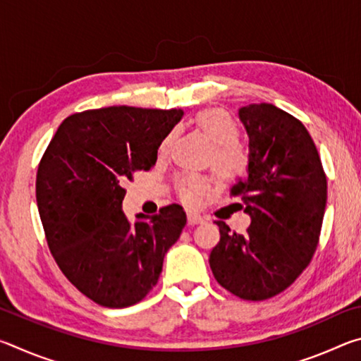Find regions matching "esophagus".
I'll return each instance as SVG.
<instances>
[{"instance_id": "1", "label": "esophagus", "mask_w": 361, "mask_h": 361, "mask_svg": "<svg viewBox=\"0 0 361 361\" xmlns=\"http://www.w3.org/2000/svg\"><path fill=\"white\" fill-rule=\"evenodd\" d=\"M204 223V218L199 215V213H188V224L189 226H194V224H200Z\"/></svg>"}]
</instances>
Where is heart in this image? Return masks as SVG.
<instances>
[{
  "instance_id": "1",
  "label": "heart",
  "mask_w": 361,
  "mask_h": 361,
  "mask_svg": "<svg viewBox=\"0 0 361 361\" xmlns=\"http://www.w3.org/2000/svg\"><path fill=\"white\" fill-rule=\"evenodd\" d=\"M192 124L212 142L210 162L213 169L226 178H234L247 170L248 152L239 142V126L234 118L224 109L207 108L200 109L192 118ZM173 133H167L159 145V152L166 154ZM180 197L185 202H192L194 197L207 189V181L200 176L186 175L176 181Z\"/></svg>"
}]
</instances>
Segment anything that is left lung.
<instances>
[{
	"label": "left lung",
	"mask_w": 361,
	"mask_h": 361,
	"mask_svg": "<svg viewBox=\"0 0 361 361\" xmlns=\"http://www.w3.org/2000/svg\"><path fill=\"white\" fill-rule=\"evenodd\" d=\"M248 135V176L231 188L252 219L245 234L216 221L210 253L216 282L247 301L279 295L315 253L326 207V176L301 121L271 103L239 109Z\"/></svg>",
	"instance_id": "8db88e82"
}]
</instances>
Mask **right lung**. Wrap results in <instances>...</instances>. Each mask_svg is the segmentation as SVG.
<instances>
[{"mask_svg":"<svg viewBox=\"0 0 361 361\" xmlns=\"http://www.w3.org/2000/svg\"><path fill=\"white\" fill-rule=\"evenodd\" d=\"M181 116L135 106L71 114L41 159L36 202L49 250L65 277L103 307L142 301L185 228L186 213L176 204L135 223L122 212L124 181L154 166Z\"/></svg>","mask_w":361,"mask_h":361,"instance_id":"obj_1","label":"right lung"}]
</instances>
